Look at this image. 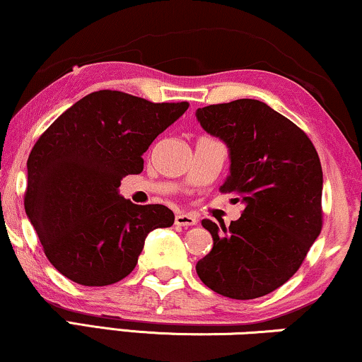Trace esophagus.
<instances>
[{"mask_svg":"<svg viewBox=\"0 0 362 362\" xmlns=\"http://www.w3.org/2000/svg\"><path fill=\"white\" fill-rule=\"evenodd\" d=\"M175 222L176 226H181V227H191L194 226L197 219L192 214H187V212H180V214H176L175 217Z\"/></svg>","mask_w":362,"mask_h":362,"instance_id":"34e87169","label":"esophagus"}]
</instances>
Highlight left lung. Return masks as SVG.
Wrapping results in <instances>:
<instances>
[{"label":"left lung","instance_id":"left-lung-1","mask_svg":"<svg viewBox=\"0 0 362 362\" xmlns=\"http://www.w3.org/2000/svg\"><path fill=\"white\" fill-rule=\"evenodd\" d=\"M196 118L229 148V176L219 191L235 192L245 206L229 229L224 222L217 227L202 219L214 244L196 272L216 293L259 298L284 285L318 239L323 226L318 153L293 122L254 98L197 108Z\"/></svg>","mask_w":362,"mask_h":362}]
</instances>
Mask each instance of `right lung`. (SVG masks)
I'll return each instance as SVG.
<instances>
[{
    "instance_id": "obj_1",
    "label": "right lung",
    "mask_w": 362,
    "mask_h": 362,
    "mask_svg": "<svg viewBox=\"0 0 362 362\" xmlns=\"http://www.w3.org/2000/svg\"><path fill=\"white\" fill-rule=\"evenodd\" d=\"M189 103H153L98 90L67 108L28 158L24 209L49 262L69 280L105 286L136 267L146 235L171 227L161 204H133L118 191L143 171V153Z\"/></svg>"
}]
</instances>
